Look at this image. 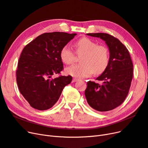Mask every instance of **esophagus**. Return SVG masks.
I'll return each instance as SVG.
<instances>
[{
    "label": "esophagus",
    "mask_w": 148,
    "mask_h": 148,
    "mask_svg": "<svg viewBox=\"0 0 148 148\" xmlns=\"http://www.w3.org/2000/svg\"><path fill=\"white\" fill-rule=\"evenodd\" d=\"M78 80H79V79H78L73 78V82H77V81H78Z\"/></svg>",
    "instance_id": "34e87169"
}]
</instances>
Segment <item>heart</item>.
<instances>
[{
    "label": "heart",
    "instance_id": "obj_1",
    "mask_svg": "<svg viewBox=\"0 0 148 148\" xmlns=\"http://www.w3.org/2000/svg\"><path fill=\"white\" fill-rule=\"evenodd\" d=\"M75 52L80 57V64L68 67L67 74L77 78L88 77L94 73L101 74L107 68L109 62L108 48L97 44L87 37L79 39L75 44ZM62 61L66 64L74 62L75 53L68 45H64L60 52Z\"/></svg>",
    "mask_w": 148,
    "mask_h": 148
}]
</instances>
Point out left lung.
<instances>
[{
	"label": "left lung",
	"instance_id": "8db88e82",
	"mask_svg": "<svg viewBox=\"0 0 148 148\" xmlns=\"http://www.w3.org/2000/svg\"><path fill=\"white\" fill-rule=\"evenodd\" d=\"M86 35L104 41L110 58L107 68L96 79L102 84L88 81L85 95L88 103L95 110L110 111L121 105L129 93L133 78V63L127 49L116 38L104 33Z\"/></svg>",
	"mask_w": 148,
	"mask_h": 148
}]
</instances>
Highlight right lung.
Returning <instances> with one entry per match:
<instances>
[{"label": "right lung", "mask_w": 148, "mask_h": 148, "mask_svg": "<svg viewBox=\"0 0 148 148\" xmlns=\"http://www.w3.org/2000/svg\"><path fill=\"white\" fill-rule=\"evenodd\" d=\"M76 34L45 33L26 45L22 51L16 70V82L21 95L30 106L39 110L51 108L58 100L71 75L59 76L63 64L60 56L62 48Z\"/></svg>", "instance_id": "add662e5"}]
</instances>
